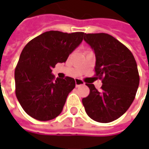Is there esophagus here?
Wrapping results in <instances>:
<instances>
[{
    "label": "esophagus",
    "mask_w": 149,
    "mask_h": 149,
    "mask_svg": "<svg viewBox=\"0 0 149 149\" xmlns=\"http://www.w3.org/2000/svg\"><path fill=\"white\" fill-rule=\"evenodd\" d=\"M84 83L81 79H75V86H76V87H79V86H80V85H84Z\"/></svg>",
    "instance_id": "34e87169"
}]
</instances>
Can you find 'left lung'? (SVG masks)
Here are the masks:
<instances>
[{
	"instance_id": "8db88e82",
	"label": "left lung",
	"mask_w": 149,
	"mask_h": 149,
	"mask_svg": "<svg viewBox=\"0 0 149 149\" xmlns=\"http://www.w3.org/2000/svg\"><path fill=\"white\" fill-rule=\"evenodd\" d=\"M84 40L95 54L96 76L103 79L101 90L86 84L89 95L82 103L86 113L99 123L121 117L134 100L139 84L137 63L131 51L110 35L84 34Z\"/></svg>"
}]
</instances>
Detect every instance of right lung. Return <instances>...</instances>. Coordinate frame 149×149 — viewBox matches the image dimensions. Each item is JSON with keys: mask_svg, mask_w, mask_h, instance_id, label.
<instances>
[{"mask_svg": "<svg viewBox=\"0 0 149 149\" xmlns=\"http://www.w3.org/2000/svg\"><path fill=\"white\" fill-rule=\"evenodd\" d=\"M84 33L46 31L25 46L15 70V95L27 114L40 121L51 120L63 110L75 87L73 78L54 79L52 69L65 63L81 44Z\"/></svg>", "mask_w": 149, "mask_h": 149, "instance_id": "add662e5", "label": "right lung"}]
</instances>
